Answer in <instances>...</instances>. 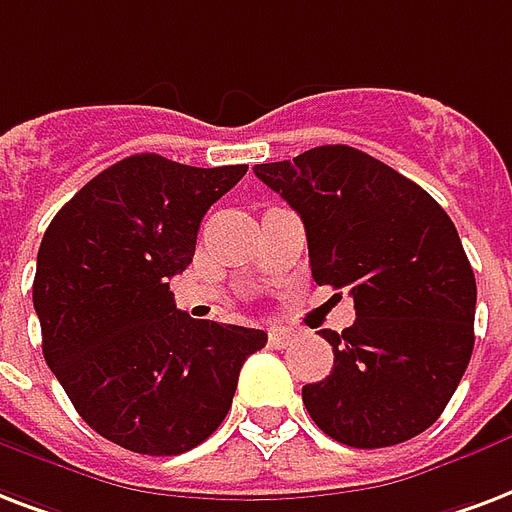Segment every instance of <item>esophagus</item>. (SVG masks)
<instances>
[{"mask_svg":"<svg viewBox=\"0 0 512 512\" xmlns=\"http://www.w3.org/2000/svg\"><path fill=\"white\" fill-rule=\"evenodd\" d=\"M292 338H295V333H292V330H287V327H271V330H268V341H271L276 349L290 346Z\"/></svg>","mask_w":512,"mask_h":512,"instance_id":"34e87169","label":"esophagus"}]
</instances>
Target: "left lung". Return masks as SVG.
Wrapping results in <instances>:
<instances>
[{"label":"left lung","mask_w":512,"mask_h":512,"mask_svg":"<svg viewBox=\"0 0 512 512\" xmlns=\"http://www.w3.org/2000/svg\"><path fill=\"white\" fill-rule=\"evenodd\" d=\"M255 174L300 214L314 282L349 290L357 311L341 335L322 330L335 360L325 381L303 386L308 416L351 448L416 438L448 405L475 343V273L451 217L346 144Z\"/></svg>","instance_id":"1"}]
</instances>
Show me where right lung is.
Returning a JSON list of instances; mask_svg holds the SVG:
<instances>
[{"instance_id":"add662e5","label":"right lung","mask_w":512,"mask_h":512,"mask_svg":"<svg viewBox=\"0 0 512 512\" xmlns=\"http://www.w3.org/2000/svg\"><path fill=\"white\" fill-rule=\"evenodd\" d=\"M249 166L195 169L142 152L74 195L42 236V354L77 413L134 454L177 456L228 416L263 330L187 317L169 279L193 263L209 206Z\"/></svg>"}]
</instances>
